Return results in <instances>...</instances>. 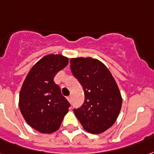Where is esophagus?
<instances>
[{"mask_svg":"<svg viewBox=\"0 0 154 154\" xmlns=\"http://www.w3.org/2000/svg\"><path fill=\"white\" fill-rule=\"evenodd\" d=\"M67 99H68V101H69V103H71V102H72V97H71V96H69V97L67 98Z\"/></svg>","mask_w":154,"mask_h":154,"instance_id":"esophagus-1","label":"esophagus"}]
</instances>
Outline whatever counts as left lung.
Masks as SVG:
<instances>
[{
	"label": "left lung",
	"mask_w": 154,
	"mask_h": 154,
	"mask_svg": "<svg viewBox=\"0 0 154 154\" xmlns=\"http://www.w3.org/2000/svg\"><path fill=\"white\" fill-rule=\"evenodd\" d=\"M70 64L85 94L84 103L73 111L86 132L100 134L110 128L119 116L122 106L119 87L109 69L97 59L72 58Z\"/></svg>",
	"instance_id": "1"
}]
</instances>
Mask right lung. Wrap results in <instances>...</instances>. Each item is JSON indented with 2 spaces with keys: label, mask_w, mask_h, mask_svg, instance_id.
<instances>
[{
  "label": "right lung",
  "mask_w": 154,
  "mask_h": 154,
  "mask_svg": "<svg viewBox=\"0 0 154 154\" xmlns=\"http://www.w3.org/2000/svg\"><path fill=\"white\" fill-rule=\"evenodd\" d=\"M69 59L62 55L43 56L30 69L19 94V108L26 122L41 133L57 131L70 103L54 82L59 71L67 66Z\"/></svg>",
  "instance_id": "right-lung-1"
}]
</instances>
